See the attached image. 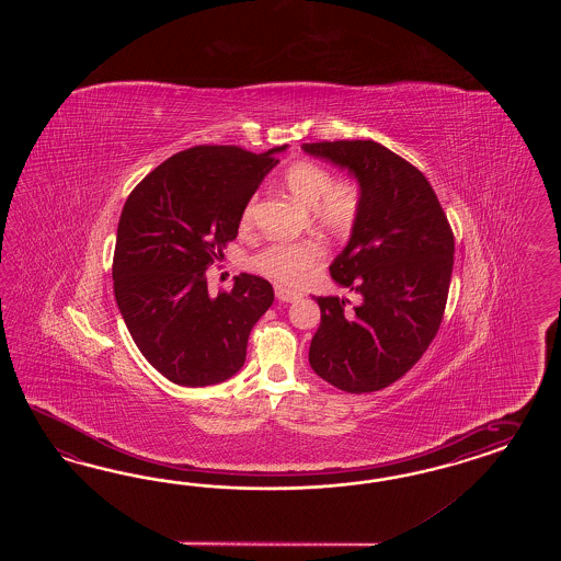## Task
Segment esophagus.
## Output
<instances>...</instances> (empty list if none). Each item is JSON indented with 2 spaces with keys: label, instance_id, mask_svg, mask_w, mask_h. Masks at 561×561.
Wrapping results in <instances>:
<instances>
[{
  "label": "esophagus",
  "instance_id": "1",
  "mask_svg": "<svg viewBox=\"0 0 561 561\" xmlns=\"http://www.w3.org/2000/svg\"><path fill=\"white\" fill-rule=\"evenodd\" d=\"M275 296H277V300H279V302H296V300H300V298H302V294H300V291L284 288V286H275Z\"/></svg>",
  "mask_w": 561,
  "mask_h": 561
}]
</instances>
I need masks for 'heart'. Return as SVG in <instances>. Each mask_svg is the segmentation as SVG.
Wrapping results in <instances>:
<instances>
[{
    "label": "heart",
    "mask_w": 561,
    "mask_h": 561,
    "mask_svg": "<svg viewBox=\"0 0 561 561\" xmlns=\"http://www.w3.org/2000/svg\"><path fill=\"white\" fill-rule=\"evenodd\" d=\"M284 187L300 204L310 207L312 218L327 230L345 232L354 226L362 207V188L356 179L333 181L329 169L312 160H296L284 170ZM255 197L242 209V226L255 218ZM323 259V247L314 240L272 242L261 249L251 267L273 279L294 284Z\"/></svg>",
    "instance_id": "1"
}]
</instances>
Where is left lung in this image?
Segmentation results:
<instances>
[{
    "label": "left lung",
    "mask_w": 561,
    "mask_h": 561,
    "mask_svg": "<svg viewBox=\"0 0 561 561\" xmlns=\"http://www.w3.org/2000/svg\"><path fill=\"white\" fill-rule=\"evenodd\" d=\"M347 170L362 207L331 277L356 294L314 298L321 324L308 362L345 392L385 389L413 368L440 329L455 237L424 174L373 139L302 144Z\"/></svg>",
    "instance_id": "left-lung-1"
}]
</instances>
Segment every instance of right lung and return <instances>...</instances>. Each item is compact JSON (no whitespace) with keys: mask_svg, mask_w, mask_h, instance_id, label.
Wrapping results in <instances>:
<instances>
[{"mask_svg":"<svg viewBox=\"0 0 561 561\" xmlns=\"http://www.w3.org/2000/svg\"><path fill=\"white\" fill-rule=\"evenodd\" d=\"M286 148L195 146L170 156L125 202L115 300L139 352L174 385L209 387L234 376L251 329L273 305L272 284L251 273L211 296L205 270L237 238L244 205Z\"/></svg>","mask_w":561,"mask_h":561,"instance_id":"1","label":"right lung"}]
</instances>
